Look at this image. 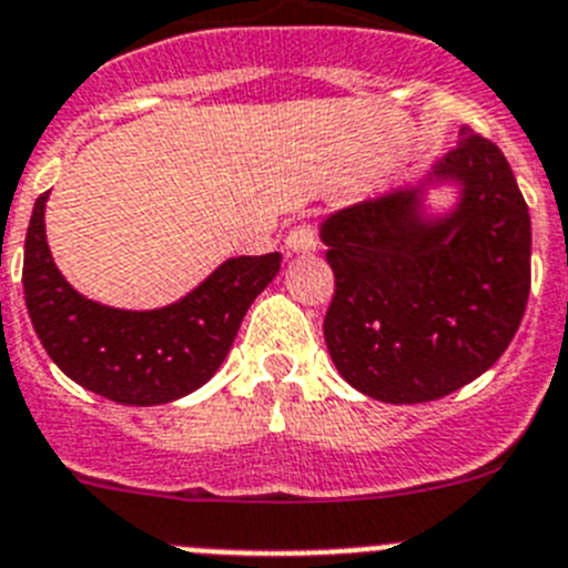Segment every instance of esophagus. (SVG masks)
<instances>
[{
    "label": "esophagus",
    "mask_w": 568,
    "mask_h": 568,
    "mask_svg": "<svg viewBox=\"0 0 568 568\" xmlns=\"http://www.w3.org/2000/svg\"><path fill=\"white\" fill-rule=\"evenodd\" d=\"M287 250L290 253H315L318 250V235H315L313 224H298L287 233Z\"/></svg>",
    "instance_id": "1"
}]
</instances>
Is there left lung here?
<instances>
[{"instance_id": "8db88e82", "label": "left lung", "mask_w": 568, "mask_h": 568, "mask_svg": "<svg viewBox=\"0 0 568 568\" xmlns=\"http://www.w3.org/2000/svg\"><path fill=\"white\" fill-rule=\"evenodd\" d=\"M456 187L433 214L429 189ZM335 295L329 358L384 404L444 398L484 375L529 301L531 222L498 144L466 133L418 184L349 204L321 224Z\"/></svg>"}]
</instances>
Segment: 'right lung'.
<instances>
[{
    "label": "right lung",
    "instance_id": "1",
    "mask_svg": "<svg viewBox=\"0 0 568 568\" xmlns=\"http://www.w3.org/2000/svg\"><path fill=\"white\" fill-rule=\"evenodd\" d=\"M48 195L33 204L24 235L22 287L53 364L90 393L128 406L170 404L207 384L250 304L278 275L281 253L227 258L168 307H108L84 298L59 273L44 235Z\"/></svg>",
    "mask_w": 568,
    "mask_h": 568
}]
</instances>
